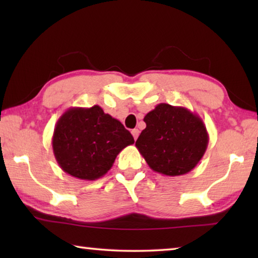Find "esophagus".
<instances>
[{"label":"esophagus","mask_w":258,"mask_h":258,"mask_svg":"<svg viewBox=\"0 0 258 258\" xmlns=\"http://www.w3.org/2000/svg\"><path fill=\"white\" fill-rule=\"evenodd\" d=\"M139 134H140V132H139V130H138V128H134V130H132V135H133L134 140H137V139H138Z\"/></svg>","instance_id":"1"}]
</instances>
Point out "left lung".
<instances>
[{
    "instance_id": "1",
    "label": "left lung",
    "mask_w": 258,
    "mask_h": 258,
    "mask_svg": "<svg viewBox=\"0 0 258 258\" xmlns=\"http://www.w3.org/2000/svg\"><path fill=\"white\" fill-rule=\"evenodd\" d=\"M135 142L149 167L166 176L192 171L206 152L209 137L203 119L184 107L159 103L143 118Z\"/></svg>"
}]
</instances>
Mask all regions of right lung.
<instances>
[{
	"mask_svg": "<svg viewBox=\"0 0 258 258\" xmlns=\"http://www.w3.org/2000/svg\"><path fill=\"white\" fill-rule=\"evenodd\" d=\"M133 143L124 125L97 104L69 108L56 121L52 137V149L61 169L86 181L106 175L117 155Z\"/></svg>",
	"mask_w": 258,
	"mask_h": 258,
	"instance_id": "1",
	"label": "right lung"
}]
</instances>
